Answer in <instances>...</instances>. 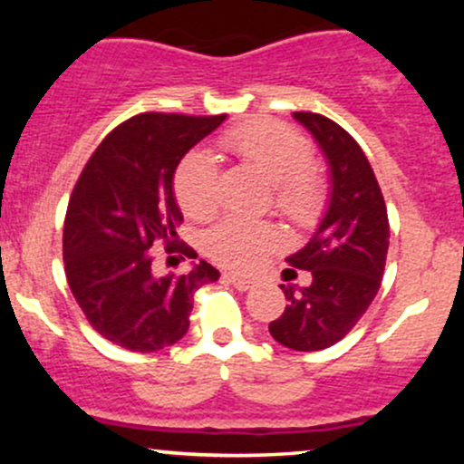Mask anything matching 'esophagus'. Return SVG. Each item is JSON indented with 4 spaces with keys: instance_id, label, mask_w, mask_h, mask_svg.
I'll return each instance as SVG.
<instances>
[{
    "instance_id": "esophagus-1",
    "label": "esophagus",
    "mask_w": 464,
    "mask_h": 464,
    "mask_svg": "<svg viewBox=\"0 0 464 464\" xmlns=\"http://www.w3.org/2000/svg\"><path fill=\"white\" fill-rule=\"evenodd\" d=\"M227 279H228V284H233L237 287V290H242V292L250 290V287H253V284H255V281L248 279V276H242V275H236V273L227 275Z\"/></svg>"
}]
</instances>
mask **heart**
<instances>
[{
  "mask_svg": "<svg viewBox=\"0 0 464 464\" xmlns=\"http://www.w3.org/2000/svg\"><path fill=\"white\" fill-rule=\"evenodd\" d=\"M220 146L239 163L255 169L275 185V205L281 214L301 227L316 225L327 205L324 180L312 168L310 141L295 129L276 121H250L228 129ZM220 168L209 154L191 152L174 177L179 205L191 218H209L220 205ZM281 231L270 222L228 216L205 236L207 255L236 270L259 266L281 246Z\"/></svg>",
  "mask_w": 464,
  "mask_h": 464,
  "instance_id": "1",
  "label": "heart"
}]
</instances>
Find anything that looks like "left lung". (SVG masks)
I'll list each match as a JSON object with an SVG mask.
<instances>
[{
    "label": "left lung",
    "mask_w": 464,
    "mask_h": 464,
    "mask_svg": "<svg viewBox=\"0 0 464 464\" xmlns=\"http://www.w3.org/2000/svg\"><path fill=\"white\" fill-rule=\"evenodd\" d=\"M327 159L329 202L310 242L285 259V281L310 270L307 287L279 285L287 305L268 332L295 351H321L343 340L364 316L384 276L388 237L386 202L358 141L329 117L296 111Z\"/></svg>",
    "instance_id": "left-lung-1"
}]
</instances>
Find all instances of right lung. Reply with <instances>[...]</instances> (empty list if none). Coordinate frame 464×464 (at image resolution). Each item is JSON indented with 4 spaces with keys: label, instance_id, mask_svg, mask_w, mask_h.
<instances>
[{
    "label": "right lung",
    "instance_id": "1",
    "mask_svg": "<svg viewBox=\"0 0 464 464\" xmlns=\"http://www.w3.org/2000/svg\"><path fill=\"white\" fill-rule=\"evenodd\" d=\"M225 117L140 113L104 137L80 174L63 228L65 275L89 324L113 344L152 353L179 343L194 292L220 276L207 262L157 275L152 246L198 257L179 242L174 172Z\"/></svg>",
    "mask_w": 464,
    "mask_h": 464
}]
</instances>
